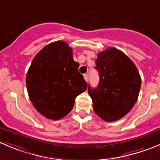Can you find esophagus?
Listing matches in <instances>:
<instances>
[{
	"label": "esophagus",
	"mask_w": 160,
	"mask_h": 160,
	"mask_svg": "<svg viewBox=\"0 0 160 160\" xmlns=\"http://www.w3.org/2000/svg\"><path fill=\"white\" fill-rule=\"evenodd\" d=\"M83 78H84V80L88 82L89 80V76L88 75V74H84V75H83Z\"/></svg>",
	"instance_id": "34e87169"
}]
</instances>
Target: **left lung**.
<instances>
[{"label":"left lung","mask_w":160,"mask_h":160,"mask_svg":"<svg viewBox=\"0 0 160 160\" xmlns=\"http://www.w3.org/2000/svg\"><path fill=\"white\" fill-rule=\"evenodd\" d=\"M95 65L99 83L96 88L88 86L92 107L102 120L114 122L127 114L137 102L141 76L130 58L114 47L98 53Z\"/></svg>","instance_id":"left-lung-1"}]
</instances>
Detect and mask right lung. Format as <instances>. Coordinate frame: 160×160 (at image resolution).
I'll return each instance as SVG.
<instances>
[{
	"label": "right lung",
	"mask_w": 160,
	"mask_h": 160,
	"mask_svg": "<svg viewBox=\"0 0 160 160\" xmlns=\"http://www.w3.org/2000/svg\"><path fill=\"white\" fill-rule=\"evenodd\" d=\"M78 68L72 50L64 41L50 43L35 55L27 73V89L33 106L46 118L65 117L77 95L87 90Z\"/></svg>",
	"instance_id": "add662e5"
}]
</instances>
